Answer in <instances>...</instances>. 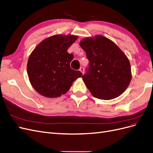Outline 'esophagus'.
Listing matches in <instances>:
<instances>
[{
  "label": "esophagus",
  "instance_id": "1",
  "mask_svg": "<svg viewBox=\"0 0 153 153\" xmlns=\"http://www.w3.org/2000/svg\"><path fill=\"white\" fill-rule=\"evenodd\" d=\"M80 71L82 73V74H84V68L81 67V68H80Z\"/></svg>",
  "mask_w": 153,
  "mask_h": 153
}]
</instances>
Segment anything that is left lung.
Listing matches in <instances>:
<instances>
[{
  "label": "left lung",
  "mask_w": 153,
  "mask_h": 153,
  "mask_svg": "<svg viewBox=\"0 0 153 153\" xmlns=\"http://www.w3.org/2000/svg\"><path fill=\"white\" fill-rule=\"evenodd\" d=\"M80 45L89 61L82 78L92 96L108 100L123 93L131 79L130 63L126 55L102 36L83 39Z\"/></svg>",
  "instance_id": "8db88e82"
}]
</instances>
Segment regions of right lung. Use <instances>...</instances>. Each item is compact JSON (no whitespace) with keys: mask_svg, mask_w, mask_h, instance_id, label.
<instances>
[{"mask_svg":"<svg viewBox=\"0 0 153 153\" xmlns=\"http://www.w3.org/2000/svg\"><path fill=\"white\" fill-rule=\"evenodd\" d=\"M78 36L55 35L37 46L27 62V74L31 85L42 96L57 98L65 94L73 82L81 77L80 71L70 67L73 54L67 51Z\"/></svg>","mask_w":153,"mask_h":153,"instance_id":"obj_1","label":"right lung"}]
</instances>
